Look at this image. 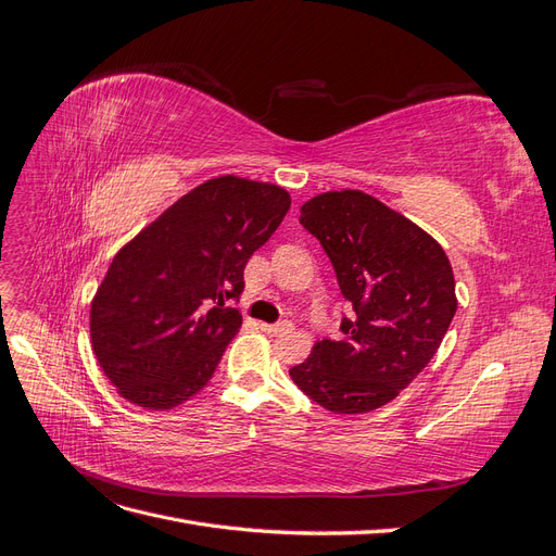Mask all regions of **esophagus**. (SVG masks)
<instances>
[{
	"label": "esophagus",
	"mask_w": 556,
	"mask_h": 556,
	"mask_svg": "<svg viewBox=\"0 0 556 556\" xmlns=\"http://www.w3.org/2000/svg\"><path fill=\"white\" fill-rule=\"evenodd\" d=\"M262 331L268 336H282V333H290L292 325L290 323H276V325H262Z\"/></svg>",
	"instance_id": "esophagus-1"
}]
</instances>
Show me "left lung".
Listing matches in <instances>:
<instances>
[{"label": "left lung", "mask_w": 556, "mask_h": 556, "mask_svg": "<svg viewBox=\"0 0 556 556\" xmlns=\"http://www.w3.org/2000/svg\"><path fill=\"white\" fill-rule=\"evenodd\" d=\"M299 223L325 248L355 315L339 341H317L290 376L331 413L390 403L431 362L457 313L445 250L408 217L359 190L317 194Z\"/></svg>", "instance_id": "1"}]
</instances>
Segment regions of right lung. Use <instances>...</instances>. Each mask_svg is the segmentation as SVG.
Here are the masks:
<instances>
[{
  "label": "right lung",
  "mask_w": 556,
  "mask_h": 556,
  "mask_svg": "<svg viewBox=\"0 0 556 556\" xmlns=\"http://www.w3.org/2000/svg\"><path fill=\"white\" fill-rule=\"evenodd\" d=\"M290 204L271 182L211 178L121 248L90 308L92 350L117 394L169 410L213 378L241 329L225 304Z\"/></svg>",
  "instance_id": "add662e5"
}]
</instances>
